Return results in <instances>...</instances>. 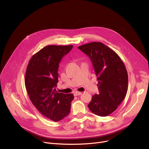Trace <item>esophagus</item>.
I'll list each match as a JSON object with an SVG mask.
<instances>
[{"instance_id": "1", "label": "esophagus", "mask_w": 149, "mask_h": 149, "mask_svg": "<svg viewBox=\"0 0 149 149\" xmlns=\"http://www.w3.org/2000/svg\"><path fill=\"white\" fill-rule=\"evenodd\" d=\"M82 94L81 92H79V91H76L74 93V96H78V95H81Z\"/></svg>"}]
</instances>
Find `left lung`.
I'll return each instance as SVG.
<instances>
[{
  "label": "left lung",
  "instance_id": "8db88e82",
  "mask_svg": "<svg viewBox=\"0 0 149 149\" xmlns=\"http://www.w3.org/2000/svg\"><path fill=\"white\" fill-rule=\"evenodd\" d=\"M78 48L90 58L97 76L100 93L92 96L90 111L100 116H109L126 96L128 74L121 59L102 42H91Z\"/></svg>",
  "mask_w": 149,
  "mask_h": 149
}]
</instances>
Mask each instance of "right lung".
Wrapping results in <instances>:
<instances>
[{"instance_id":"right-lung-1","label":"right lung","mask_w":149,"mask_h":149,"mask_svg":"<svg viewBox=\"0 0 149 149\" xmlns=\"http://www.w3.org/2000/svg\"><path fill=\"white\" fill-rule=\"evenodd\" d=\"M73 45H48L34 54L26 68L25 84L33 104L40 113L54 121L68 116L73 94L58 93V68L62 58Z\"/></svg>"}]
</instances>
